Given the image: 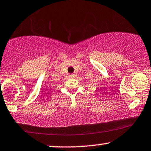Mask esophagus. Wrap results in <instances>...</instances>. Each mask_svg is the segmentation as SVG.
I'll list each match as a JSON object with an SVG mask.
<instances>
[{
	"mask_svg": "<svg viewBox=\"0 0 151 151\" xmlns=\"http://www.w3.org/2000/svg\"><path fill=\"white\" fill-rule=\"evenodd\" d=\"M76 76H77V74H70V77H75Z\"/></svg>",
	"mask_w": 151,
	"mask_h": 151,
	"instance_id": "34e87169",
	"label": "esophagus"
}]
</instances>
